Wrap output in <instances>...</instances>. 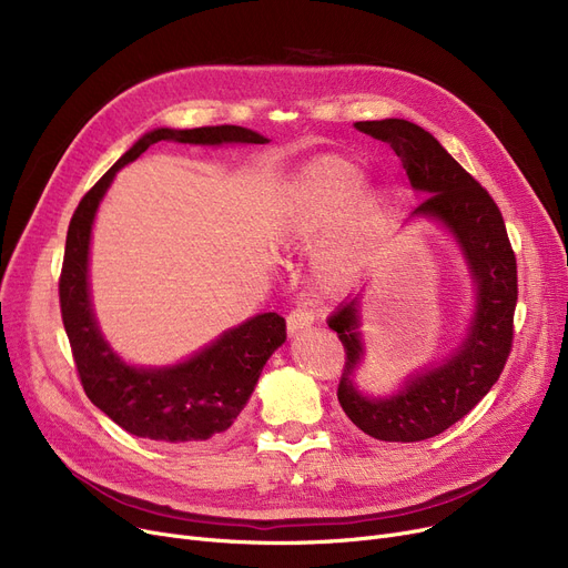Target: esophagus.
Returning a JSON list of instances; mask_svg holds the SVG:
<instances>
[{
    "label": "esophagus",
    "instance_id": "1",
    "mask_svg": "<svg viewBox=\"0 0 568 568\" xmlns=\"http://www.w3.org/2000/svg\"><path fill=\"white\" fill-rule=\"evenodd\" d=\"M313 322H315V315H313V311L308 306H296L287 315V332L296 334V332H302V329H308Z\"/></svg>",
    "mask_w": 568,
    "mask_h": 568
}]
</instances>
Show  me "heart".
I'll return each instance as SVG.
<instances>
[{"label": "heart", "mask_w": 568, "mask_h": 568, "mask_svg": "<svg viewBox=\"0 0 568 568\" xmlns=\"http://www.w3.org/2000/svg\"><path fill=\"white\" fill-rule=\"evenodd\" d=\"M362 186L364 170L359 165L341 156H322L292 179L281 204L278 232L285 242H308L344 214L329 251L317 260L320 281L329 287L345 281L352 246L386 214V197L375 189L359 191Z\"/></svg>", "instance_id": "1"}]
</instances>
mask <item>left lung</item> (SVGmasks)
Instances as JSON below:
<instances>
[{
  "label": "left lung",
  "mask_w": 568,
  "mask_h": 568,
  "mask_svg": "<svg viewBox=\"0 0 568 568\" xmlns=\"http://www.w3.org/2000/svg\"><path fill=\"white\" fill-rule=\"evenodd\" d=\"M354 126L392 144L412 189L428 195L407 221L430 219L449 230L476 287L474 315L460 345L439 366L409 375L386 398L366 396L354 384L366 354L359 332V294L329 317V326L345 347L338 403L349 422L382 442H422L460 422L501 375L514 343L516 255L495 200L428 131L407 119L356 122Z\"/></svg>",
  "instance_id": "8db88e82"
}]
</instances>
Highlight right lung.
<instances>
[{
	"instance_id": "add662e5",
	"label": "right lung",
	"mask_w": 568,
	"mask_h": 568,
	"mask_svg": "<svg viewBox=\"0 0 568 568\" xmlns=\"http://www.w3.org/2000/svg\"><path fill=\"white\" fill-rule=\"evenodd\" d=\"M161 140L184 144H264L242 126L154 129L144 133L80 200L67 234L59 304L87 398L126 433L184 444L223 435L246 407L257 377L285 343V320L262 313L221 334L186 362L165 368L126 364L103 338L89 296V242L97 209L114 174Z\"/></svg>"
}]
</instances>
